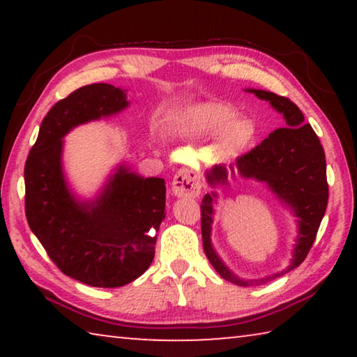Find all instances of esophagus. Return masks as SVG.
I'll use <instances>...</instances> for the list:
<instances>
[{"label":"esophagus","instance_id":"1","mask_svg":"<svg viewBox=\"0 0 357 357\" xmlns=\"http://www.w3.org/2000/svg\"><path fill=\"white\" fill-rule=\"evenodd\" d=\"M172 190L174 195L179 198H197L202 192L200 178L197 176L195 172L183 168V170H179L176 173V176H174Z\"/></svg>","mask_w":357,"mask_h":357}]
</instances>
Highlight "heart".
I'll return each instance as SVG.
<instances>
[{
	"label": "heart",
	"instance_id": "obj_1",
	"mask_svg": "<svg viewBox=\"0 0 357 357\" xmlns=\"http://www.w3.org/2000/svg\"><path fill=\"white\" fill-rule=\"evenodd\" d=\"M187 123L202 134H217L222 130V148L225 151L243 149L255 137V124L250 119L236 116V110L223 102H208L190 108Z\"/></svg>",
	"mask_w": 357,
	"mask_h": 357
}]
</instances>
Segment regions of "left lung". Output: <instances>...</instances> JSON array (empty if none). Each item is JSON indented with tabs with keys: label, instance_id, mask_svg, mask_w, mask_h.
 I'll list each match as a JSON object with an SVG mask.
<instances>
[{
	"label": "left lung",
	"instance_id": "1",
	"mask_svg": "<svg viewBox=\"0 0 357 357\" xmlns=\"http://www.w3.org/2000/svg\"><path fill=\"white\" fill-rule=\"evenodd\" d=\"M259 99L268 100L277 112L283 114L287 128L275 129L268 138L241 154L234 165L229 167L231 174L238 173L243 178H253L269 185L282 202L293 208L299 217V238L294 249V258L287 271L266 277L261 280H243L234 275L217 257L211 245V225H213V195L202 200V236L203 247L211 264L223 279L239 287H250L266 283L288 273L304 261L307 253L315 243L319 223H321L329 200V185L326 178V157L319 138L310 124H304V114L294 102L283 96L250 89ZM228 170L225 165H215L208 173L211 184H227Z\"/></svg>",
	"mask_w": 357,
	"mask_h": 357
}]
</instances>
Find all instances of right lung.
Segmentation results:
<instances>
[{"instance_id":"right-lung-1","label":"right lung","mask_w":357,"mask_h":357,"mask_svg":"<svg viewBox=\"0 0 357 357\" xmlns=\"http://www.w3.org/2000/svg\"><path fill=\"white\" fill-rule=\"evenodd\" d=\"M123 89L93 83L47 113L25 164L28 225L63 274L99 288L128 285L149 268L165 219V181L119 167L96 202H77L66 185L61 138L78 124L128 107Z\"/></svg>"}]
</instances>
